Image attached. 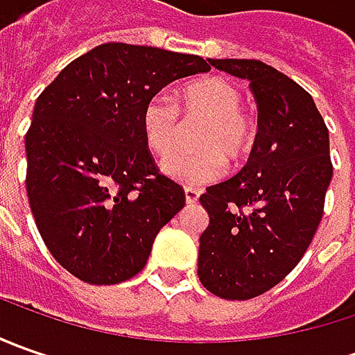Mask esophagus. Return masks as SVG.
Wrapping results in <instances>:
<instances>
[{
    "instance_id": "esophagus-1",
    "label": "esophagus",
    "mask_w": 355,
    "mask_h": 355,
    "mask_svg": "<svg viewBox=\"0 0 355 355\" xmlns=\"http://www.w3.org/2000/svg\"><path fill=\"white\" fill-rule=\"evenodd\" d=\"M198 199H199L198 189H193V187H185V203H187V205L198 203Z\"/></svg>"
}]
</instances>
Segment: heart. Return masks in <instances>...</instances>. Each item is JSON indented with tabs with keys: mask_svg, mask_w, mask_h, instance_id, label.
<instances>
[{
	"mask_svg": "<svg viewBox=\"0 0 355 355\" xmlns=\"http://www.w3.org/2000/svg\"><path fill=\"white\" fill-rule=\"evenodd\" d=\"M187 118H207L201 130L199 148L193 154H175L162 166L164 173L185 185L201 187L221 180L227 173V157L239 162L252 146L251 120L241 110V92L221 76H207L189 83L180 90L175 103L157 94L142 110V136L148 148L157 156H168L178 144L180 112Z\"/></svg>",
	"mask_w": 355,
	"mask_h": 355,
	"instance_id": "heart-1",
	"label": "heart"
}]
</instances>
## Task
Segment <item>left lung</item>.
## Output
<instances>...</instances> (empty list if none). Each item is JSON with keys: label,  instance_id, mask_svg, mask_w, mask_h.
Returning <instances> with one entry per match:
<instances>
[{"label": "left lung", "instance_id": "obj_1", "mask_svg": "<svg viewBox=\"0 0 355 355\" xmlns=\"http://www.w3.org/2000/svg\"><path fill=\"white\" fill-rule=\"evenodd\" d=\"M209 62L249 80L259 132L247 166L199 198L209 225L199 237L198 277L219 298L249 300L298 265L320 225L330 138L312 96L293 78L254 59Z\"/></svg>", "mask_w": 355, "mask_h": 355}]
</instances>
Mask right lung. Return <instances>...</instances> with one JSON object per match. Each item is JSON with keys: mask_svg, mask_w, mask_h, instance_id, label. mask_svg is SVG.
<instances>
[{"mask_svg": "<svg viewBox=\"0 0 355 355\" xmlns=\"http://www.w3.org/2000/svg\"><path fill=\"white\" fill-rule=\"evenodd\" d=\"M198 55L104 43L41 92L25 136L27 198L57 263L89 284H118L146 265L159 229L185 205L157 171L142 110L178 78L207 73Z\"/></svg>", "mask_w": 355, "mask_h": 355, "instance_id": "add662e5", "label": "right lung"}]
</instances>
